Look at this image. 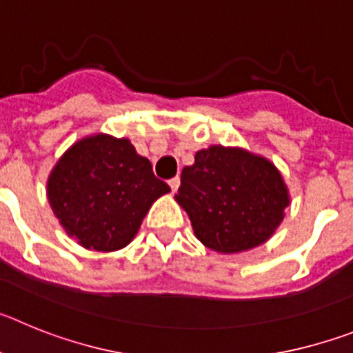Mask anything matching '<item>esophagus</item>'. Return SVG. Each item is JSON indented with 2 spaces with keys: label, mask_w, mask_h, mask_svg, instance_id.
Returning a JSON list of instances; mask_svg holds the SVG:
<instances>
[{
  "label": "esophagus",
  "mask_w": 353,
  "mask_h": 353,
  "mask_svg": "<svg viewBox=\"0 0 353 353\" xmlns=\"http://www.w3.org/2000/svg\"><path fill=\"white\" fill-rule=\"evenodd\" d=\"M168 185L171 187V192H176V191H179V187H180V176H174V179H171L170 182H168Z\"/></svg>",
  "instance_id": "1"
}]
</instances>
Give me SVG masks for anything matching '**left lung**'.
Returning a JSON list of instances; mask_svg holds the SVG:
<instances>
[{
	"label": "left lung",
	"instance_id": "obj_1",
	"mask_svg": "<svg viewBox=\"0 0 353 353\" xmlns=\"http://www.w3.org/2000/svg\"><path fill=\"white\" fill-rule=\"evenodd\" d=\"M176 201L194 233L217 252H240L269 239L285 217L288 191L267 159L240 148L199 150L183 168Z\"/></svg>",
	"mask_w": 353,
	"mask_h": 353
}]
</instances>
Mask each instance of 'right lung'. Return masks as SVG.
Wrapping results in <instances>:
<instances>
[{
    "instance_id": "add662e5",
    "label": "right lung",
    "mask_w": 353,
    "mask_h": 353,
    "mask_svg": "<svg viewBox=\"0 0 353 353\" xmlns=\"http://www.w3.org/2000/svg\"><path fill=\"white\" fill-rule=\"evenodd\" d=\"M166 192L170 185L129 139L104 134L70 146L48 182L49 203L65 232L95 251L125 248L152 203Z\"/></svg>"
}]
</instances>
